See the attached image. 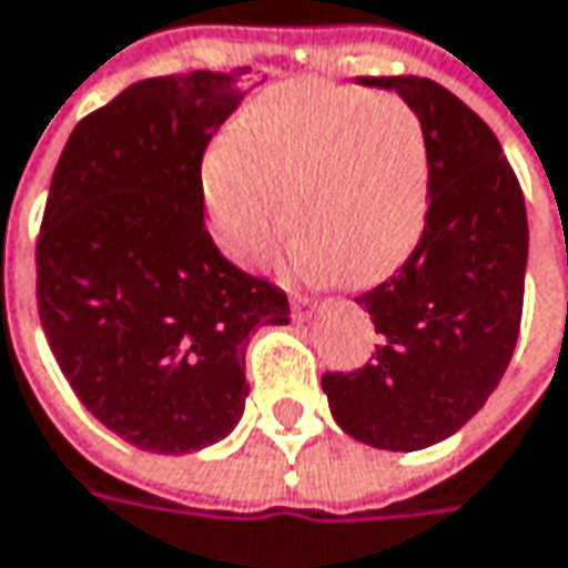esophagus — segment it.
<instances>
[{"mask_svg":"<svg viewBox=\"0 0 568 568\" xmlns=\"http://www.w3.org/2000/svg\"><path fill=\"white\" fill-rule=\"evenodd\" d=\"M313 313V300L306 294H294V316L296 318H306Z\"/></svg>","mask_w":568,"mask_h":568,"instance_id":"esophagus-1","label":"esophagus"}]
</instances>
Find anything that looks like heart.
<instances>
[{"mask_svg":"<svg viewBox=\"0 0 568 568\" xmlns=\"http://www.w3.org/2000/svg\"><path fill=\"white\" fill-rule=\"evenodd\" d=\"M426 192L429 154L414 106L354 84L274 88L202 166L207 227L233 262L265 265L291 227V268L344 284L402 262L424 227Z\"/></svg>","mask_w":568,"mask_h":568,"instance_id":"b5f03b06","label":"heart"}]
</instances>
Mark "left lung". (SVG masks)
<instances>
[{
    "mask_svg": "<svg viewBox=\"0 0 568 568\" xmlns=\"http://www.w3.org/2000/svg\"><path fill=\"white\" fill-rule=\"evenodd\" d=\"M420 116L429 205L398 272L354 296L369 313L376 354L325 373L338 426L366 446L417 452L458 433L513 361L528 265V214L493 129L443 84L420 75L363 78Z\"/></svg>",
    "mask_w": 568,
    "mask_h": 568,
    "instance_id": "1",
    "label": "left lung"
}]
</instances>
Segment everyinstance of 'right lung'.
<instances>
[{
    "label": "right lung",
    "instance_id": "obj_1",
    "mask_svg": "<svg viewBox=\"0 0 568 568\" xmlns=\"http://www.w3.org/2000/svg\"><path fill=\"white\" fill-rule=\"evenodd\" d=\"M246 72L135 81L62 148L37 236V310L78 402L142 452L224 439L246 407V344L287 325L272 281L221 255L202 158Z\"/></svg>",
    "mask_w": 568,
    "mask_h": 568
}]
</instances>
